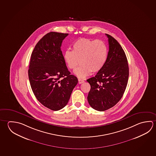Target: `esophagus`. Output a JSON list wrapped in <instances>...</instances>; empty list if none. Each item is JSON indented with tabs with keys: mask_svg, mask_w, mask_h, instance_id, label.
Listing matches in <instances>:
<instances>
[{
	"mask_svg": "<svg viewBox=\"0 0 156 156\" xmlns=\"http://www.w3.org/2000/svg\"><path fill=\"white\" fill-rule=\"evenodd\" d=\"M84 80L81 79H78V83H79V84H82V83H84Z\"/></svg>",
	"mask_w": 156,
	"mask_h": 156,
	"instance_id": "esophagus-1",
	"label": "esophagus"
}]
</instances>
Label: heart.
I'll use <instances>...</instances> for the list:
<instances>
[{"instance_id": "obj_1", "label": "heart", "mask_w": 156, "mask_h": 156, "mask_svg": "<svg viewBox=\"0 0 156 156\" xmlns=\"http://www.w3.org/2000/svg\"><path fill=\"white\" fill-rule=\"evenodd\" d=\"M108 57V48L101 40L80 38L72 45V51L67 50L63 59L69 69H74L81 60L82 65L74 71L80 78H84L92 72L100 71L104 67Z\"/></svg>"}]
</instances>
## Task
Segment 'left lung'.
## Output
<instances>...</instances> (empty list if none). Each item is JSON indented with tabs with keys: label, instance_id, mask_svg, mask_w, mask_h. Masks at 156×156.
<instances>
[{
	"label": "left lung",
	"instance_id": "1",
	"mask_svg": "<svg viewBox=\"0 0 156 156\" xmlns=\"http://www.w3.org/2000/svg\"><path fill=\"white\" fill-rule=\"evenodd\" d=\"M109 44L106 62L95 76L87 79L90 85L87 101L93 108L104 111L122 98L128 84L129 66L126 54L113 37L106 34Z\"/></svg>",
	"mask_w": 156,
	"mask_h": 156
}]
</instances>
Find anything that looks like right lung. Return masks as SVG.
Returning a JSON list of instances; mask_svg holds the SVG:
<instances>
[{
    "instance_id": "1",
    "label": "right lung",
    "mask_w": 156,
    "mask_h": 156,
    "mask_svg": "<svg viewBox=\"0 0 156 156\" xmlns=\"http://www.w3.org/2000/svg\"><path fill=\"white\" fill-rule=\"evenodd\" d=\"M68 33L51 32L36 44L28 69L30 87L37 99L53 111L68 103L78 79L71 74L61 50Z\"/></svg>"
}]
</instances>
